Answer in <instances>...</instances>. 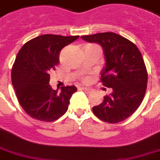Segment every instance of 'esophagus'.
Instances as JSON below:
<instances>
[{"label": "esophagus", "mask_w": 160, "mask_h": 160, "mask_svg": "<svg viewBox=\"0 0 160 160\" xmlns=\"http://www.w3.org/2000/svg\"><path fill=\"white\" fill-rule=\"evenodd\" d=\"M81 89H82L84 93H89L90 92L92 91L91 89H89V88H85V87H81Z\"/></svg>", "instance_id": "1"}]
</instances>
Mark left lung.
I'll use <instances>...</instances> for the list:
<instances>
[{
    "mask_svg": "<svg viewBox=\"0 0 160 160\" xmlns=\"http://www.w3.org/2000/svg\"><path fill=\"white\" fill-rule=\"evenodd\" d=\"M88 42L102 47L105 65L101 82L112 93L92 110L106 122L118 123L134 113L141 105L147 87V71L141 52L133 42L108 32L81 36Z\"/></svg>",
    "mask_w": 160,
    "mask_h": 160,
    "instance_id": "8db88e82",
    "label": "left lung"
}]
</instances>
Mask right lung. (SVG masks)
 <instances>
[{
    "instance_id": "add662e5",
    "label": "right lung",
    "mask_w": 160,
    "mask_h": 160,
    "mask_svg": "<svg viewBox=\"0 0 160 160\" xmlns=\"http://www.w3.org/2000/svg\"><path fill=\"white\" fill-rule=\"evenodd\" d=\"M79 36L64 37L44 34L26 42L17 54L11 71V80L17 98L30 117L42 122H53L66 113L75 85L61 91L49 84L51 71L59 62L60 52Z\"/></svg>"
}]
</instances>
